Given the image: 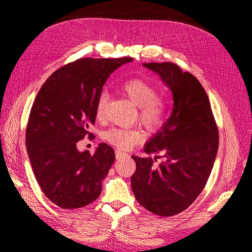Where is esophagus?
Segmentation results:
<instances>
[{
	"mask_svg": "<svg viewBox=\"0 0 252 252\" xmlns=\"http://www.w3.org/2000/svg\"><path fill=\"white\" fill-rule=\"evenodd\" d=\"M126 156H127L126 152L120 151V150H117V151H116V157H117V159H121V158L126 157Z\"/></svg>",
	"mask_w": 252,
	"mask_h": 252,
	"instance_id": "1",
	"label": "esophagus"
}]
</instances>
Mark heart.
<instances>
[{"label": "heart", "instance_id": "1", "mask_svg": "<svg viewBox=\"0 0 252 252\" xmlns=\"http://www.w3.org/2000/svg\"><path fill=\"white\" fill-rule=\"evenodd\" d=\"M123 91L139 106V119L149 130H159L164 126L169 116V102L159 97V90L156 85L144 79H131L122 84ZM109 94L102 91L96 99L95 117L104 120L108 108ZM106 142L121 150H129L143 140L141 130L135 127H111L103 133Z\"/></svg>", "mask_w": 252, "mask_h": 252}]
</instances>
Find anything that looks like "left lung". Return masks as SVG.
I'll return each instance as SVG.
<instances>
[{
	"label": "left lung",
	"instance_id": "obj_1",
	"mask_svg": "<svg viewBox=\"0 0 252 252\" xmlns=\"http://www.w3.org/2000/svg\"><path fill=\"white\" fill-rule=\"evenodd\" d=\"M157 72L173 94L171 117L149 140L143 151L162 153L164 162L132 156L134 197L155 215L171 217L193 203L210 176L219 147L218 126L210 101L198 79L171 62L144 63Z\"/></svg>",
	"mask_w": 252,
	"mask_h": 252
}]
</instances>
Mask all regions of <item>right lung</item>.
<instances>
[{
    "label": "right lung",
    "instance_id": "right-lung-1",
    "mask_svg": "<svg viewBox=\"0 0 252 252\" xmlns=\"http://www.w3.org/2000/svg\"><path fill=\"white\" fill-rule=\"evenodd\" d=\"M131 58H83L50 75L33 102L25 132L28 155L37 183L62 209L88 206L99 197L102 180L116 159L114 150L100 143L91 156L76 144L95 122L97 96L106 79Z\"/></svg>",
    "mask_w": 252,
    "mask_h": 252
}]
</instances>
